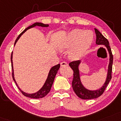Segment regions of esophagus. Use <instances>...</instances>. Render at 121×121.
<instances>
[{
  "label": "esophagus",
  "mask_w": 121,
  "mask_h": 121,
  "mask_svg": "<svg viewBox=\"0 0 121 121\" xmlns=\"http://www.w3.org/2000/svg\"><path fill=\"white\" fill-rule=\"evenodd\" d=\"M60 64H61V66H68V63H67V62H65V61L61 62Z\"/></svg>",
  "instance_id": "obj_1"
}]
</instances>
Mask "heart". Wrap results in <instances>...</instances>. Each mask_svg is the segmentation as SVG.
Masks as SVG:
<instances>
[{"label": "heart", "instance_id": "1", "mask_svg": "<svg viewBox=\"0 0 121 121\" xmlns=\"http://www.w3.org/2000/svg\"><path fill=\"white\" fill-rule=\"evenodd\" d=\"M92 39L93 33L91 30L83 31L81 29H75L60 40L57 46L60 51L67 50L73 47L69 52V57L72 59H77L86 50Z\"/></svg>", "mask_w": 121, "mask_h": 121}]
</instances>
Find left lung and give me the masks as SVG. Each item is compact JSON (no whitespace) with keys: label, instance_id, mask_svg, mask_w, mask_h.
I'll return each mask as SVG.
<instances>
[{"label":"left lung","instance_id":"1","mask_svg":"<svg viewBox=\"0 0 121 121\" xmlns=\"http://www.w3.org/2000/svg\"><path fill=\"white\" fill-rule=\"evenodd\" d=\"M96 35V43L98 45H105L107 48L109 53L110 56V62L108 66V71L107 78L106 79L105 82L103 86L100 88L99 90H95V91H90L86 89L85 87H83L81 83V80H80L79 72L78 69L80 62L79 60L73 61L69 63V66L73 70V78L72 81V87L75 94L78 96L79 98L82 99H92L99 97L104 93L105 90L107 88L108 84L112 79V65H113V56L111 51V48L109 46V43L107 38H105L103 35L100 32L96 29H95Z\"/></svg>","mask_w":121,"mask_h":121}]
</instances>
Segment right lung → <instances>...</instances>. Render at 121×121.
<instances>
[{
  "instance_id": "obj_1",
  "label": "right lung",
  "mask_w": 121,
  "mask_h": 121,
  "mask_svg": "<svg viewBox=\"0 0 121 121\" xmlns=\"http://www.w3.org/2000/svg\"><path fill=\"white\" fill-rule=\"evenodd\" d=\"M35 26H42V27H48L49 25L48 24H42V23H40V22L34 23V24L30 26L27 27V28H26L24 30V31L22 32L21 34L19 35L18 37L17 38L16 40L15 43H14V45L16 44L17 41L18 40V39L20 38V37L21 36V35L23 33H24L27 30H28V29L31 28V27ZM11 63H12V78H13V79L14 80V82H15L16 84V85L17 86V84L16 83V82L15 79H14V78L13 69V62H12V54H11ZM60 66V64H57V65H55V66H53L51 69L50 71H49V72L48 75L47 79L44 84L43 85V86L42 87V88H41V89L39 90V91H38L37 92L34 93V94H27V93H25V92H23L22 91H21V90L20 89V88L18 87V86H17L18 89L20 90V91H21V92L23 95H24V96H26V97H30V98L40 99V98H42V97H44L45 96H46L48 94L49 91H50L51 88V87H52V84H53V81H54L55 76H56L58 70L59 69Z\"/></svg>"
}]
</instances>
